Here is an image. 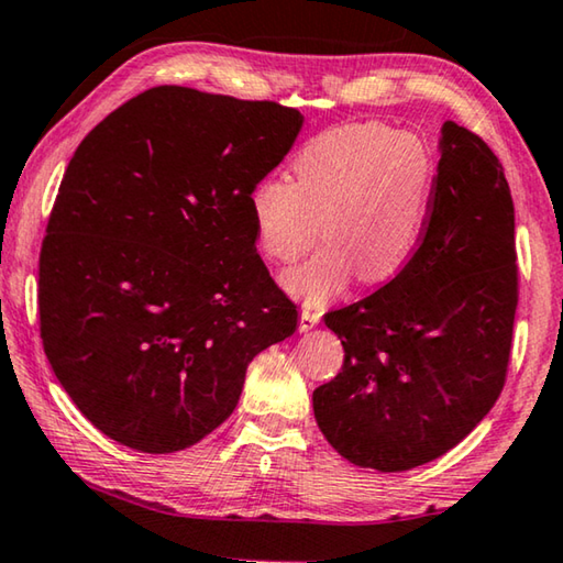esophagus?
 <instances>
[{
  "label": "esophagus",
  "instance_id": "1",
  "mask_svg": "<svg viewBox=\"0 0 563 563\" xmlns=\"http://www.w3.org/2000/svg\"><path fill=\"white\" fill-rule=\"evenodd\" d=\"M320 318H322V310H318V308H302L300 310V330L302 332L312 330L320 322Z\"/></svg>",
  "mask_w": 563,
  "mask_h": 563
}]
</instances>
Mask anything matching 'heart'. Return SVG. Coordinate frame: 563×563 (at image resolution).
Masks as SVG:
<instances>
[{
	"label": "heart",
	"instance_id": "b5f03b06",
	"mask_svg": "<svg viewBox=\"0 0 563 563\" xmlns=\"http://www.w3.org/2000/svg\"><path fill=\"white\" fill-rule=\"evenodd\" d=\"M437 166L412 131L350 123L312 136L292 158V180L271 176L251 194L263 253L292 263L320 233L328 243L285 285L308 305H325L355 273L383 283L412 261L434 194Z\"/></svg>",
	"mask_w": 563,
	"mask_h": 563
}]
</instances>
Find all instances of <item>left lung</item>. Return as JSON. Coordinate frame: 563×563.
Segmentation results:
<instances>
[{"instance_id": "8db88e82", "label": "left lung", "mask_w": 563, "mask_h": 563, "mask_svg": "<svg viewBox=\"0 0 563 563\" xmlns=\"http://www.w3.org/2000/svg\"><path fill=\"white\" fill-rule=\"evenodd\" d=\"M517 302L504 168L476 133L446 121L412 261L367 298L325 316L345 362L312 393L320 432L347 462L377 472L450 452L501 395Z\"/></svg>"}]
</instances>
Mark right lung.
Wrapping results in <instances>:
<instances>
[{
	"mask_svg": "<svg viewBox=\"0 0 563 563\" xmlns=\"http://www.w3.org/2000/svg\"><path fill=\"white\" fill-rule=\"evenodd\" d=\"M298 109L156 87L97 123L66 166L40 255L46 360L89 422L168 454L241 399L298 308L255 251L251 194Z\"/></svg>",
	"mask_w": 563,
	"mask_h": 563,
	"instance_id": "obj_1",
	"label": "right lung"
}]
</instances>
